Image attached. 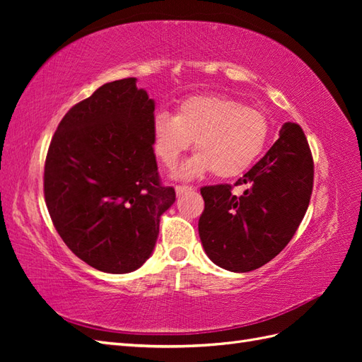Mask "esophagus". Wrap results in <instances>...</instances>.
Wrapping results in <instances>:
<instances>
[{
  "mask_svg": "<svg viewBox=\"0 0 362 362\" xmlns=\"http://www.w3.org/2000/svg\"><path fill=\"white\" fill-rule=\"evenodd\" d=\"M175 190H177V194H178V196H181V194H184V193L192 192L193 187H192V185H177V187H175Z\"/></svg>",
  "mask_w": 362,
  "mask_h": 362,
  "instance_id": "1",
  "label": "esophagus"
}]
</instances>
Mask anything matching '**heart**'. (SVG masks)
Returning a JSON list of instances; mask_svg holds the SVG:
<instances>
[{
    "label": "heart",
    "instance_id": "heart-1",
    "mask_svg": "<svg viewBox=\"0 0 362 362\" xmlns=\"http://www.w3.org/2000/svg\"><path fill=\"white\" fill-rule=\"evenodd\" d=\"M267 134V119L257 108L225 96L194 95L181 101L173 116L158 113L154 117L152 149L170 169L194 141L198 154L182 164L181 178L210 170L217 178H234L259 157Z\"/></svg>",
    "mask_w": 362,
    "mask_h": 362
}]
</instances>
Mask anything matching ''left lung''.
I'll list each match as a JSON object with an SVG mask.
<instances>
[{"instance_id":"1","label":"left lung","mask_w":362,"mask_h":362,"mask_svg":"<svg viewBox=\"0 0 362 362\" xmlns=\"http://www.w3.org/2000/svg\"><path fill=\"white\" fill-rule=\"evenodd\" d=\"M314 163L308 141L298 124L286 122L279 139L235 185L201 189L205 208L199 237L205 254L229 272L255 270L288 245L310 205Z\"/></svg>"}]
</instances>
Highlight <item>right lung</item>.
<instances>
[{"instance_id":"right-lung-1","label":"right lung","mask_w":362,"mask_h":362,"mask_svg":"<svg viewBox=\"0 0 362 362\" xmlns=\"http://www.w3.org/2000/svg\"><path fill=\"white\" fill-rule=\"evenodd\" d=\"M136 78L107 83L64 115L45 161L43 193L74 254L105 273L139 269L175 202L152 149L156 103Z\"/></svg>"}]
</instances>
